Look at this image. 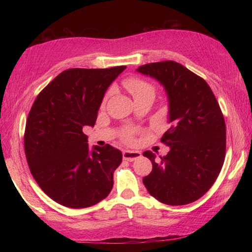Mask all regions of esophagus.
Listing matches in <instances>:
<instances>
[{"instance_id":"obj_1","label":"esophagus","mask_w":252,"mask_h":252,"mask_svg":"<svg viewBox=\"0 0 252 252\" xmlns=\"http://www.w3.org/2000/svg\"><path fill=\"white\" fill-rule=\"evenodd\" d=\"M122 156H123V159L126 161H134L136 159H139V158H141V153H140L139 151L126 150V151H123Z\"/></svg>"}]
</instances>
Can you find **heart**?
I'll list each match as a JSON object with an SVG mask.
<instances>
[{
	"instance_id": "obj_1",
	"label": "heart",
	"mask_w": 252,
	"mask_h": 252,
	"mask_svg": "<svg viewBox=\"0 0 252 252\" xmlns=\"http://www.w3.org/2000/svg\"><path fill=\"white\" fill-rule=\"evenodd\" d=\"M123 84L127 91H129L132 95H133L134 100L141 99L144 96H153L156 95V88L153 85L148 82V81L143 80L141 78H138V76H130V78H126L123 81ZM135 131L133 129H127L126 131L123 132V139L126 141L130 142L132 141V138H133V134Z\"/></svg>"
}]
</instances>
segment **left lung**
Masks as SVG:
<instances>
[{"instance_id": "1", "label": "left lung", "mask_w": 252, "mask_h": 252, "mask_svg": "<svg viewBox=\"0 0 252 252\" xmlns=\"http://www.w3.org/2000/svg\"><path fill=\"white\" fill-rule=\"evenodd\" d=\"M136 71L163 85L172 123L161 138L168 155L157 161L155 153L143 152L152 162L143 185L169 206L193 202L210 189L223 165L225 123L218 101L206 81L178 62L148 63Z\"/></svg>"}]
</instances>
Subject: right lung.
<instances>
[{"instance_id":"add662e5","label":"right lung","mask_w":252,"mask_h":252,"mask_svg":"<svg viewBox=\"0 0 252 252\" xmlns=\"http://www.w3.org/2000/svg\"><path fill=\"white\" fill-rule=\"evenodd\" d=\"M126 67L63 71L30 110L24 132L30 171L41 189L62 206H94L112 190L122 152L110 144L90 150L83 127L94 126L106 89Z\"/></svg>"}]
</instances>
